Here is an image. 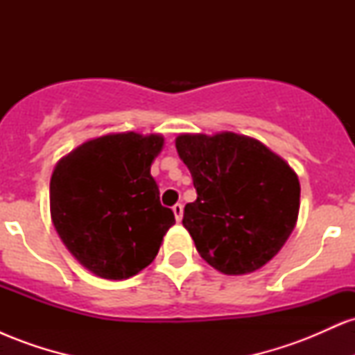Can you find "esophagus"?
Listing matches in <instances>:
<instances>
[{
	"instance_id": "esophagus-1",
	"label": "esophagus",
	"mask_w": 355,
	"mask_h": 355,
	"mask_svg": "<svg viewBox=\"0 0 355 355\" xmlns=\"http://www.w3.org/2000/svg\"><path fill=\"white\" fill-rule=\"evenodd\" d=\"M173 214H175V218H177V222H180L182 217H183V205L182 203H175V205L172 207Z\"/></svg>"
}]
</instances>
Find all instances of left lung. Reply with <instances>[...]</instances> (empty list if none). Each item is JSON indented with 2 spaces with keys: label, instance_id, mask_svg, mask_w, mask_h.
Wrapping results in <instances>:
<instances>
[{
  "label": "left lung",
  "instance_id": "8db88e82",
  "mask_svg": "<svg viewBox=\"0 0 355 355\" xmlns=\"http://www.w3.org/2000/svg\"><path fill=\"white\" fill-rule=\"evenodd\" d=\"M175 145L197 190L182 223L202 259L229 275L266 266L295 227L294 170L260 141L235 133L180 135Z\"/></svg>",
  "mask_w": 355,
  "mask_h": 355
}]
</instances>
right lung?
I'll use <instances>...</instances> for the list:
<instances>
[{
  "instance_id": "add662e5",
  "label": "right lung",
  "mask_w": 355,
  "mask_h": 355,
  "mask_svg": "<svg viewBox=\"0 0 355 355\" xmlns=\"http://www.w3.org/2000/svg\"><path fill=\"white\" fill-rule=\"evenodd\" d=\"M164 138L116 133L89 140L56 165L55 229L80 263L103 279L138 274L157 257L175 215L150 173Z\"/></svg>"
}]
</instances>
